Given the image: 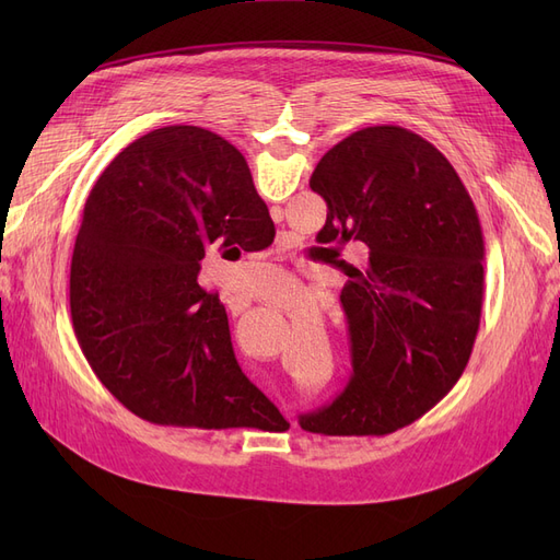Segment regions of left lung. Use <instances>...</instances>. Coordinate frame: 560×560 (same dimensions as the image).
I'll use <instances>...</instances> for the list:
<instances>
[{
    "mask_svg": "<svg viewBox=\"0 0 560 560\" xmlns=\"http://www.w3.org/2000/svg\"><path fill=\"white\" fill-rule=\"evenodd\" d=\"M311 189L327 202L317 241L369 252L341 292L352 376L299 422L327 436L389 434L442 401L469 362L483 301L479 214L442 151L399 126L334 144Z\"/></svg>",
    "mask_w": 560,
    "mask_h": 560,
    "instance_id": "8db88e82",
    "label": "left lung"
}]
</instances>
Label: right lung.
<instances>
[{
	"label": "right lung",
	"instance_id": "1",
	"mask_svg": "<svg viewBox=\"0 0 560 560\" xmlns=\"http://www.w3.org/2000/svg\"><path fill=\"white\" fill-rule=\"evenodd\" d=\"M273 238L245 156L212 130H151L107 165L77 233L70 311L81 352L128 411L175 428H290L241 371L224 303L198 284L212 245L257 252Z\"/></svg>",
	"mask_w": 560,
	"mask_h": 560
}]
</instances>
